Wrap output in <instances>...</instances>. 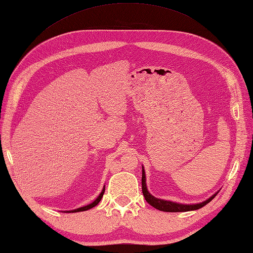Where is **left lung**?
<instances>
[{"label":"left lung","instance_id":"obj_1","mask_svg":"<svg viewBox=\"0 0 253 253\" xmlns=\"http://www.w3.org/2000/svg\"><path fill=\"white\" fill-rule=\"evenodd\" d=\"M142 193L145 198V201L148 202L152 207H154L161 211H166V212H185V211H192L197 210L204 206H206L208 203H210L215 197L218 192L214 193L212 196H210L206 201L198 204H180L171 201H165V199L157 198L152 195L149 192L148 186H146V178H145V171L144 167L142 166Z\"/></svg>","mask_w":253,"mask_h":253}]
</instances>
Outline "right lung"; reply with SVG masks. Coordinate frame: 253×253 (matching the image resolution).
Returning a JSON list of instances; mask_svg holds the SVG:
<instances>
[{
	"label": "right lung",
	"instance_id": "add662e5",
	"mask_svg": "<svg viewBox=\"0 0 253 253\" xmlns=\"http://www.w3.org/2000/svg\"><path fill=\"white\" fill-rule=\"evenodd\" d=\"M104 189H105V186H103V189H102V191H101V193L99 194L98 195V197L95 199V201H93L92 203H90V204H88V205H86V206H84V207H81V208H78V209H73V210H68V211H63V212H80V211H86V210H88V209H91V208H93L95 206H97V205L99 204V202L101 201V198H102V196H103V194H104Z\"/></svg>",
	"mask_w": 253,
	"mask_h": 253
}]
</instances>
